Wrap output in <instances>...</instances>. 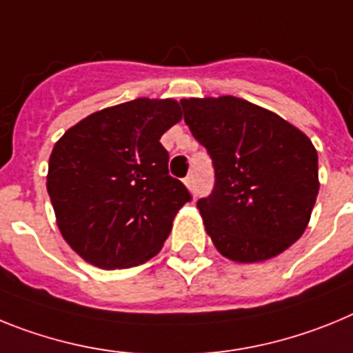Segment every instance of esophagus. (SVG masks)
Masks as SVG:
<instances>
[{"label":"esophagus","mask_w":353,"mask_h":353,"mask_svg":"<svg viewBox=\"0 0 353 353\" xmlns=\"http://www.w3.org/2000/svg\"><path fill=\"white\" fill-rule=\"evenodd\" d=\"M185 185L188 186L190 190H195V176H194V174H188V176L185 177Z\"/></svg>","instance_id":"1"}]
</instances>
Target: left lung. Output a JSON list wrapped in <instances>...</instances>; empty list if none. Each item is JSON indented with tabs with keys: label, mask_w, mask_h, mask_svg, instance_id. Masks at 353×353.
Instances as JSON below:
<instances>
[{
	"label": "left lung",
	"mask_w": 353,
	"mask_h": 353,
	"mask_svg": "<svg viewBox=\"0 0 353 353\" xmlns=\"http://www.w3.org/2000/svg\"><path fill=\"white\" fill-rule=\"evenodd\" d=\"M181 106L213 163V190L197 208L214 247L238 263L284 252L307 228L320 188L311 140L240 97L183 99Z\"/></svg>",
	"instance_id": "left-lung-1"
}]
</instances>
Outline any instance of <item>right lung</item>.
<instances>
[{
  "mask_svg": "<svg viewBox=\"0 0 353 353\" xmlns=\"http://www.w3.org/2000/svg\"><path fill=\"white\" fill-rule=\"evenodd\" d=\"M181 121L174 99H134L65 131L49 158L48 194L60 232L85 261L131 268L159 252L192 201L168 174L159 139Z\"/></svg>",
  "mask_w": 353,
  "mask_h": 353,
  "instance_id": "obj_1",
  "label": "right lung"
}]
</instances>
